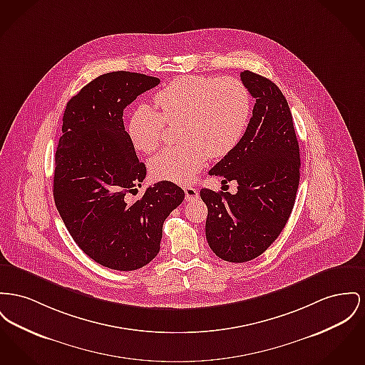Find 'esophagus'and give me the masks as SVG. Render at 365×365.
<instances>
[{
  "label": "esophagus",
  "mask_w": 365,
  "mask_h": 365,
  "mask_svg": "<svg viewBox=\"0 0 365 365\" xmlns=\"http://www.w3.org/2000/svg\"><path fill=\"white\" fill-rule=\"evenodd\" d=\"M185 194H186V201H194L198 198V190L193 186L185 187Z\"/></svg>",
  "instance_id": "esophagus-1"
}]
</instances>
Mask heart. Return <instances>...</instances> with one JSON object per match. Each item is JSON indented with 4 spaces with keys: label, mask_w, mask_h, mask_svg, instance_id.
<instances>
[{
    "label": "heart",
    "mask_w": 365,
    "mask_h": 365,
    "mask_svg": "<svg viewBox=\"0 0 365 365\" xmlns=\"http://www.w3.org/2000/svg\"><path fill=\"white\" fill-rule=\"evenodd\" d=\"M155 108L140 105L129 115L127 136L133 149L155 150L167 124H178L183 145L157 153L149 161L155 180L186 185L194 180L210 155L233 150L245 133L252 101L235 77L180 76L154 95Z\"/></svg>",
    "instance_id": "heart-1"
}]
</instances>
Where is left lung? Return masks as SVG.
I'll return each instance as SVG.
<instances>
[{
	"label": "left lung",
	"mask_w": 365,
	"mask_h": 365,
	"mask_svg": "<svg viewBox=\"0 0 365 365\" xmlns=\"http://www.w3.org/2000/svg\"><path fill=\"white\" fill-rule=\"evenodd\" d=\"M241 81L257 103L241 140L214 168L236 194L201 189L208 207L207 241L216 257L242 263L262 255L287 225L299 186V143L279 86L252 71Z\"/></svg>",
	"instance_id": "left-lung-1"
}]
</instances>
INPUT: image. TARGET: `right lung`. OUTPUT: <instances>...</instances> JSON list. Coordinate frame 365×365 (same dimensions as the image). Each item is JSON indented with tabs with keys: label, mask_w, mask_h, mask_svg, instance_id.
I'll list each match as a JSON object with an SVG mask.
<instances>
[{
	"label": "right lung",
	"mask_w": 365,
	"mask_h": 365,
	"mask_svg": "<svg viewBox=\"0 0 365 365\" xmlns=\"http://www.w3.org/2000/svg\"><path fill=\"white\" fill-rule=\"evenodd\" d=\"M160 84L146 74L113 71L86 84L66 106L55 153L53 198L76 244L96 263L130 272L160 252L163 225L185 192L158 182L129 202L146 167L124 127V108Z\"/></svg>",
	"instance_id": "add662e5"
}]
</instances>
